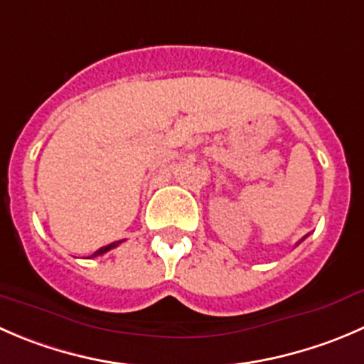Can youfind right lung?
I'll use <instances>...</instances> for the list:
<instances>
[{
  "mask_svg": "<svg viewBox=\"0 0 364 364\" xmlns=\"http://www.w3.org/2000/svg\"><path fill=\"white\" fill-rule=\"evenodd\" d=\"M119 243H122V240H119V242H114V243H110V245H105V247H101L100 250H96V252L92 254V256L90 257H96V256H101V254H105V252H108V250L110 249H114V247H117Z\"/></svg>",
  "mask_w": 364,
  "mask_h": 364,
  "instance_id": "add662e5",
  "label": "right lung"
}]
</instances>
